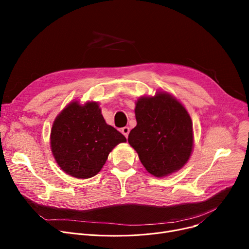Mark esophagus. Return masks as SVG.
I'll use <instances>...</instances> for the list:
<instances>
[{"instance_id": "34e87169", "label": "esophagus", "mask_w": 249, "mask_h": 249, "mask_svg": "<svg viewBox=\"0 0 249 249\" xmlns=\"http://www.w3.org/2000/svg\"><path fill=\"white\" fill-rule=\"evenodd\" d=\"M129 131H130V129H129V127H123L122 129H121V132H122V134L127 138L128 137V135H129Z\"/></svg>"}]
</instances>
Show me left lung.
I'll use <instances>...</instances> for the list:
<instances>
[{
  "mask_svg": "<svg viewBox=\"0 0 249 249\" xmlns=\"http://www.w3.org/2000/svg\"><path fill=\"white\" fill-rule=\"evenodd\" d=\"M137 125L128 142L141 163L154 177L172 174L189 160L193 149V123L182 105L166 93L136 103Z\"/></svg>",
  "mask_w": 249,
  "mask_h": 249,
  "instance_id": "1",
  "label": "left lung"
}]
</instances>
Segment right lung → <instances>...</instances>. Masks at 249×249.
<instances>
[{"mask_svg": "<svg viewBox=\"0 0 249 249\" xmlns=\"http://www.w3.org/2000/svg\"><path fill=\"white\" fill-rule=\"evenodd\" d=\"M51 150L58 165L77 178L96 176L110 151L126 138L105 122L97 103H71L51 129Z\"/></svg>", "mask_w": 249, "mask_h": 249, "instance_id": "obj_1", "label": "right lung"}]
</instances>
